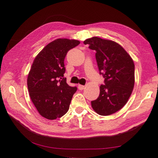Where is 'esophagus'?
I'll return each mask as SVG.
<instances>
[{"mask_svg": "<svg viewBox=\"0 0 158 158\" xmlns=\"http://www.w3.org/2000/svg\"><path fill=\"white\" fill-rule=\"evenodd\" d=\"M84 85H80V84H79L78 85V89H79V90H83V89H84Z\"/></svg>", "mask_w": 158, "mask_h": 158, "instance_id": "1", "label": "esophagus"}]
</instances>
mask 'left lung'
I'll list each match as a JSON object with an SVG mask.
<instances>
[{
  "label": "left lung",
  "instance_id": "left-lung-1",
  "mask_svg": "<svg viewBox=\"0 0 158 158\" xmlns=\"http://www.w3.org/2000/svg\"><path fill=\"white\" fill-rule=\"evenodd\" d=\"M95 50L100 74L105 79L100 95L91 101L94 111L109 116L123 107L135 85V64L121 45L111 40L93 37L84 42Z\"/></svg>",
  "mask_w": 158,
  "mask_h": 158
}]
</instances>
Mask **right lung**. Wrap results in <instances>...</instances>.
<instances>
[{
  "mask_svg": "<svg viewBox=\"0 0 158 158\" xmlns=\"http://www.w3.org/2000/svg\"><path fill=\"white\" fill-rule=\"evenodd\" d=\"M79 44L76 40L57 39L35 58L28 76V89L37 110L45 118L54 120L68 111L77 88L69 86L63 77L64 60L68 51Z\"/></svg>",
  "mask_w": 158,
  "mask_h": 158,
  "instance_id": "add662e5",
  "label": "right lung"
}]
</instances>
